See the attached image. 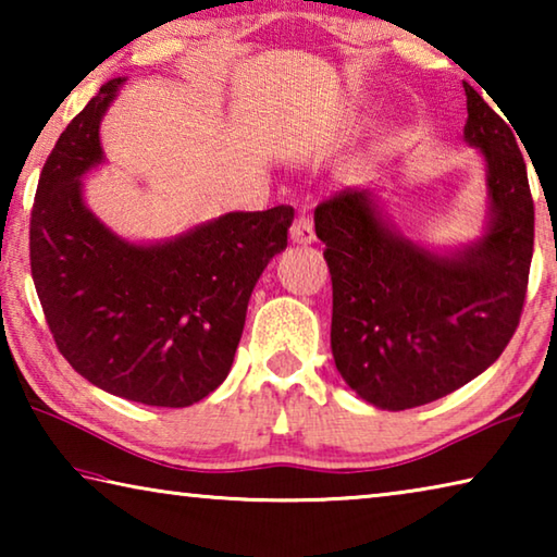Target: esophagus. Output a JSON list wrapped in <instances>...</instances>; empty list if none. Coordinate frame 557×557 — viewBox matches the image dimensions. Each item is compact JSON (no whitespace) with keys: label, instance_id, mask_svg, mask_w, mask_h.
Listing matches in <instances>:
<instances>
[{"label":"esophagus","instance_id":"esophagus-1","mask_svg":"<svg viewBox=\"0 0 557 557\" xmlns=\"http://www.w3.org/2000/svg\"><path fill=\"white\" fill-rule=\"evenodd\" d=\"M289 238H292V243H297V245H312L314 243V228H312V221H309V215H297L295 219V223H292V228H289Z\"/></svg>","mask_w":557,"mask_h":557}]
</instances>
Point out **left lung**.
<instances>
[{
	"label": "left lung",
	"mask_w": 557,
	"mask_h": 557,
	"mask_svg": "<svg viewBox=\"0 0 557 557\" xmlns=\"http://www.w3.org/2000/svg\"><path fill=\"white\" fill-rule=\"evenodd\" d=\"M465 143L486 166L479 238L432 248L400 233L369 188L317 206L332 272V354L358 398L418 408L492 366L521 319L533 258V199L508 122L465 83Z\"/></svg>",
	"instance_id": "1"
}]
</instances>
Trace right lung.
<instances>
[{"label":"right lung","instance_id":"1","mask_svg":"<svg viewBox=\"0 0 557 557\" xmlns=\"http://www.w3.org/2000/svg\"><path fill=\"white\" fill-rule=\"evenodd\" d=\"M125 81H108L46 159L32 277L55 346L83 379L132 403L186 408L228 375L252 287L287 248L295 209L223 213L149 243L108 228L83 178L106 164L100 122Z\"/></svg>","mask_w":557,"mask_h":557}]
</instances>
